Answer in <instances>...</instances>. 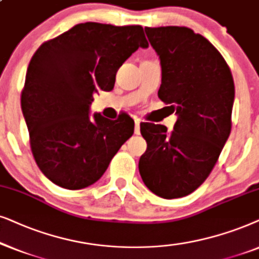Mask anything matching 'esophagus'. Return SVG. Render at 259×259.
Returning a JSON list of instances; mask_svg holds the SVG:
<instances>
[{"label": "esophagus", "instance_id": "1", "mask_svg": "<svg viewBox=\"0 0 259 259\" xmlns=\"http://www.w3.org/2000/svg\"><path fill=\"white\" fill-rule=\"evenodd\" d=\"M140 124H141V119L140 118H136L135 119V134H136V135H140V133H141Z\"/></svg>", "mask_w": 259, "mask_h": 259}]
</instances>
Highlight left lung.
<instances>
[{
	"label": "left lung",
	"mask_w": 259,
	"mask_h": 259,
	"mask_svg": "<svg viewBox=\"0 0 259 259\" xmlns=\"http://www.w3.org/2000/svg\"><path fill=\"white\" fill-rule=\"evenodd\" d=\"M160 57L158 98L178 120L173 132L141 123L147 150L139 169L144 185L164 199L182 198L208 178L231 133L234 82L219 51L187 27L144 28Z\"/></svg>",
	"instance_id": "obj_1"
}]
</instances>
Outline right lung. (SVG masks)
<instances>
[{"label":"right lung","mask_w":259,"mask_h":259,"mask_svg":"<svg viewBox=\"0 0 259 259\" xmlns=\"http://www.w3.org/2000/svg\"><path fill=\"white\" fill-rule=\"evenodd\" d=\"M148 41L141 26L79 23L37 48L27 68L21 109L34 160L45 177L66 189L95 184L108 169L134 123L95 113L94 95L111 91L124 61Z\"/></svg>","instance_id":"obj_1"}]
</instances>
